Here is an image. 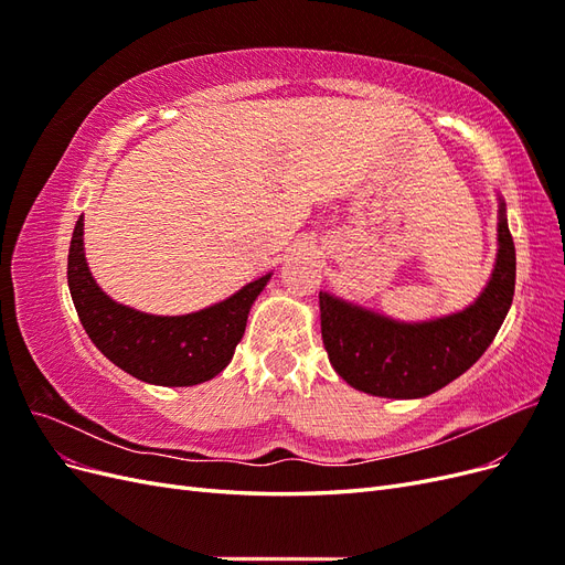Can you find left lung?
Masks as SVG:
<instances>
[{
	"mask_svg": "<svg viewBox=\"0 0 565 565\" xmlns=\"http://www.w3.org/2000/svg\"><path fill=\"white\" fill-rule=\"evenodd\" d=\"M498 233L492 278L461 313L407 324L320 292L322 344L339 377L372 396L422 398L465 374L492 344L514 299L516 249L504 202Z\"/></svg>",
	"mask_w": 565,
	"mask_h": 565,
	"instance_id": "obj_1",
	"label": "left lung"
}]
</instances>
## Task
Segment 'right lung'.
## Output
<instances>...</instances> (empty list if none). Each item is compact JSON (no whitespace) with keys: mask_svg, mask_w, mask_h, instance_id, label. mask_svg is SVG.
I'll return each mask as SVG.
<instances>
[{"mask_svg":"<svg viewBox=\"0 0 565 565\" xmlns=\"http://www.w3.org/2000/svg\"><path fill=\"white\" fill-rule=\"evenodd\" d=\"M82 233L84 218L79 216L67 252V287L82 328L110 363L158 386L202 384L231 363L245 334L252 303L270 276L198 313L148 316L100 292L84 259Z\"/></svg>","mask_w":565,"mask_h":565,"instance_id":"1","label":"right lung"}]
</instances>
